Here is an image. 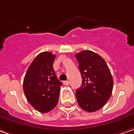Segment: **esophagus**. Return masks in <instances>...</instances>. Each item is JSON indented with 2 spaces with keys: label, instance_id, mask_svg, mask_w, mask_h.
Returning a JSON list of instances; mask_svg holds the SVG:
<instances>
[{
  "label": "esophagus",
  "instance_id": "1",
  "mask_svg": "<svg viewBox=\"0 0 134 134\" xmlns=\"http://www.w3.org/2000/svg\"><path fill=\"white\" fill-rule=\"evenodd\" d=\"M64 85H69L70 84V82H69V81H64Z\"/></svg>",
  "mask_w": 134,
  "mask_h": 134
}]
</instances>
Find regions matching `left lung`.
Listing matches in <instances>:
<instances>
[{"label":"left lung","instance_id":"left-lung-1","mask_svg":"<svg viewBox=\"0 0 134 134\" xmlns=\"http://www.w3.org/2000/svg\"><path fill=\"white\" fill-rule=\"evenodd\" d=\"M82 82L76 91L79 107L92 113L101 109L109 100L113 79L104 59L97 53L85 50L75 55Z\"/></svg>","mask_w":134,"mask_h":134}]
</instances>
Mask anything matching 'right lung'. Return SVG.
Segmentation results:
<instances>
[{
	"label": "right lung",
	"instance_id": "right-lung-1",
	"mask_svg": "<svg viewBox=\"0 0 134 134\" xmlns=\"http://www.w3.org/2000/svg\"><path fill=\"white\" fill-rule=\"evenodd\" d=\"M55 55L43 52L29 66L23 82L27 101L38 112L46 113L55 107L62 82L55 76L53 62Z\"/></svg>",
	"mask_w": 134,
	"mask_h": 134
}]
</instances>
